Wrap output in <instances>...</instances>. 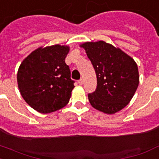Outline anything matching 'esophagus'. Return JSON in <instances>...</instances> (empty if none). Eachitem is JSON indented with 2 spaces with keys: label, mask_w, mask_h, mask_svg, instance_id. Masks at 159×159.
Segmentation results:
<instances>
[{
  "label": "esophagus",
  "mask_w": 159,
  "mask_h": 159,
  "mask_svg": "<svg viewBox=\"0 0 159 159\" xmlns=\"http://www.w3.org/2000/svg\"><path fill=\"white\" fill-rule=\"evenodd\" d=\"M78 84H79V85H82V84H83V79H82V78L78 80Z\"/></svg>",
  "instance_id": "1"
}]
</instances>
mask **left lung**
I'll return each mask as SVG.
<instances>
[{
  "label": "left lung",
  "mask_w": 159,
  "mask_h": 159,
  "mask_svg": "<svg viewBox=\"0 0 159 159\" xmlns=\"http://www.w3.org/2000/svg\"><path fill=\"white\" fill-rule=\"evenodd\" d=\"M95 68L97 77L95 91L89 93L95 109L108 114L126 107L139 85V72L134 59L122 50L100 41L81 45Z\"/></svg>",
  "instance_id": "left-lung-1"
}]
</instances>
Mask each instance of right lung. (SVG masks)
<instances>
[{
	"label": "right lung",
	"mask_w": 159,
	"mask_h": 159,
	"mask_svg": "<svg viewBox=\"0 0 159 159\" xmlns=\"http://www.w3.org/2000/svg\"><path fill=\"white\" fill-rule=\"evenodd\" d=\"M67 46L38 48L22 62L17 74L19 91L33 109L49 113L62 109L69 101L74 81L65 63Z\"/></svg>",
	"instance_id": "right-lung-1"
}]
</instances>
